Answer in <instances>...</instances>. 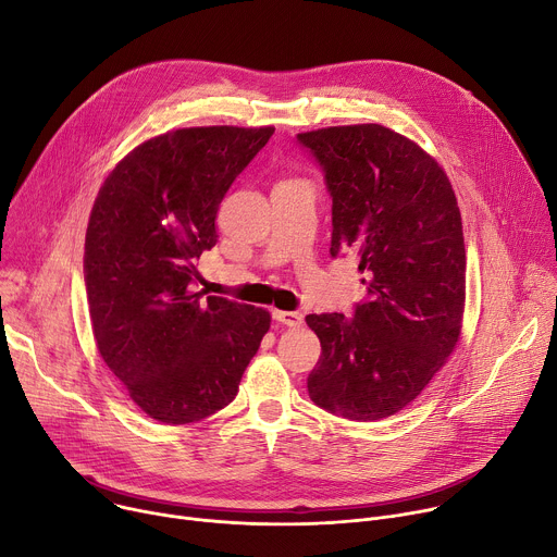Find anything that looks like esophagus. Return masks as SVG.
<instances>
[{
    "mask_svg": "<svg viewBox=\"0 0 557 557\" xmlns=\"http://www.w3.org/2000/svg\"><path fill=\"white\" fill-rule=\"evenodd\" d=\"M273 320L284 326H290V329H297V326H301V322H305L301 313H295V311H273Z\"/></svg>",
    "mask_w": 557,
    "mask_h": 557,
    "instance_id": "1",
    "label": "esophagus"
}]
</instances>
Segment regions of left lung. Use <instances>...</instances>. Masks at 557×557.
<instances>
[{"mask_svg":"<svg viewBox=\"0 0 557 557\" xmlns=\"http://www.w3.org/2000/svg\"><path fill=\"white\" fill-rule=\"evenodd\" d=\"M297 141L333 199L331 258L356 250L367 275L352 318L307 315L322 344L309 395L346 420H382L413 401L458 344L467 288L458 199L440 164L386 126H331Z\"/></svg>","mask_w":557,"mask_h":557,"instance_id":"1","label":"left lung"}]
</instances>
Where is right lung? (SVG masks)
Here are the masks:
<instances>
[{"label": "right lung", "instance_id": "obj_1", "mask_svg": "<svg viewBox=\"0 0 557 557\" xmlns=\"http://www.w3.org/2000/svg\"><path fill=\"white\" fill-rule=\"evenodd\" d=\"M273 126L180 128L139 144L99 188L84 244L97 350L137 407L199 422L235 399L271 315L195 290L215 218Z\"/></svg>", "mask_w": 557, "mask_h": 557}]
</instances>
